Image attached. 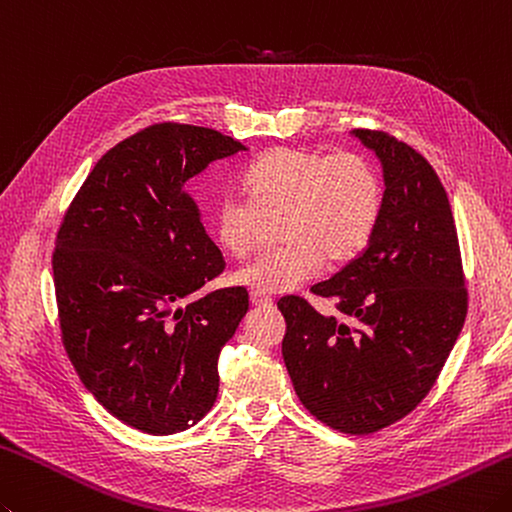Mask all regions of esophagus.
I'll return each instance as SVG.
<instances>
[{"label": "esophagus", "mask_w": 512, "mask_h": 512, "mask_svg": "<svg viewBox=\"0 0 512 512\" xmlns=\"http://www.w3.org/2000/svg\"><path fill=\"white\" fill-rule=\"evenodd\" d=\"M250 304L262 308V306L273 304V299H270L268 295H262V293H250Z\"/></svg>", "instance_id": "34e87169"}]
</instances>
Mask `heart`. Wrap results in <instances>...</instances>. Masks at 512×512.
Instances as JSON below:
<instances>
[{"label":"heart","mask_w":512,"mask_h":512,"mask_svg":"<svg viewBox=\"0 0 512 512\" xmlns=\"http://www.w3.org/2000/svg\"><path fill=\"white\" fill-rule=\"evenodd\" d=\"M246 197L219 199L213 228L219 246L237 259L262 239L266 217L282 219L284 246L268 250L235 273V282L262 295L295 290L319 273L324 257L344 264L373 237L384 208L377 168L353 150L279 146L244 173Z\"/></svg>","instance_id":"1"}]
</instances>
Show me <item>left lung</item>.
<instances>
[{
    "label": "left lung",
    "instance_id": "8db88e82",
    "mask_svg": "<svg viewBox=\"0 0 512 512\" xmlns=\"http://www.w3.org/2000/svg\"><path fill=\"white\" fill-rule=\"evenodd\" d=\"M384 166V208L368 246L304 297L277 302L282 355L310 415L348 435L399 422L428 395L468 313V288L448 195L422 153L386 130L355 128Z\"/></svg>",
    "mask_w": 512,
    "mask_h": 512
}]
</instances>
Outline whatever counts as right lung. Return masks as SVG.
I'll list each match as a JSON object with an SVG mask.
<instances>
[{"label": "right lung", "instance_id": "right-lung-1", "mask_svg": "<svg viewBox=\"0 0 512 512\" xmlns=\"http://www.w3.org/2000/svg\"><path fill=\"white\" fill-rule=\"evenodd\" d=\"M239 150L213 128L146 126L99 159L57 230L66 355L110 415L148 435L182 433L213 408L219 350L248 310L244 286L179 306L226 268L186 182Z\"/></svg>", "mask_w": 512, "mask_h": 512}]
</instances>
